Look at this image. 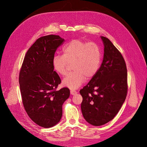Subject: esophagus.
Returning a JSON list of instances; mask_svg holds the SVG:
<instances>
[{
	"instance_id": "esophagus-1",
	"label": "esophagus",
	"mask_w": 147,
	"mask_h": 147,
	"mask_svg": "<svg viewBox=\"0 0 147 147\" xmlns=\"http://www.w3.org/2000/svg\"><path fill=\"white\" fill-rule=\"evenodd\" d=\"M70 94L72 95H74L77 94V92L75 91V90H70Z\"/></svg>"
}]
</instances>
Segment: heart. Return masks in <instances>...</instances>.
Wrapping results in <instances>:
<instances>
[{
	"label": "heart",
	"instance_id": "b5f03b06",
	"mask_svg": "<svg viewBox=\"0 0 147 147\" xmlns=\"http://www.w3.org/2000/svg\"><path fill=\"white\" fill-rule=\"evenodd\" d=\"M64 55L56 54L52 59L55 71L65 76L69 64H73L74 71L63 80V85L70 89L79 88L86 79H90L96 74L101 63V52L99 46L94 42L74 39L63 49Z\"/></svg>",
	"mask_w": 147,
	"mask_h": 147
}]
</instances>
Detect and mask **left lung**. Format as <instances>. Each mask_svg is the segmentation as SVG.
Returning a JSON list of instances; mask_svg holds the SVG:
<instances>
[{"label": "left lung", "mask_w": 147, "mask_h": 147, "mask_svg": "<svg viewBox=\"0 0 147 147\" xmlns=\"http://www.w3.org/2000/svg\"><path fill=\"white\" fill-rule=\"evenodd\" d=\"M101 38L104 46L102 64L87 85L80 90L83 117L95 126L104 125L114 119L127 93L125 61L109 38Z\"/></svg>", "instance_id": "left-lung-1"}]
</instances>
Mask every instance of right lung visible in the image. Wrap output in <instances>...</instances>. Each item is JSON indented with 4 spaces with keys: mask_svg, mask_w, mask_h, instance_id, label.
Here are the masks:
<instances>
[{
    "mask_svg": "<svg viewBox=\"0 0 147 147\" xmlns=\"http://www.w3.org/2000/svg\"><path fill=\"white\" fill-rule=\"evenodd\" d=\"M64 39L57 35L41 37L27 52L20 69L19 83L22 104L29 117L38 126L56 125L63 115V103L69 96L68 88L53 70L52 59Z\"/></svg>",
    "mask_w": 147,
    "mask_h": 147,
    "instance_id": "1",
    "label": "right lung"
}]
</instances>
